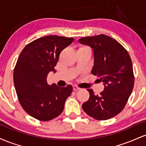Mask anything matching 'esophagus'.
<instances>
[{
    "mask_svg": "<svg viewBox=\"0 0 146 146\" xmlns=\"http://www.w3.org/2000/svg\"><path fill=\"white\" fill-rule=\"evenodd\" d=\"M73 90H75V91H77V90H80V88H79L78 86H75H75H73Z\"/></svg>",
    "mask_w": 146,
    "mask_h": 146,
    "instance_id": "obj_1",
    "label": "esophagus"
}]
</instances>
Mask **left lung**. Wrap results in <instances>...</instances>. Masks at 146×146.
I'll list each match as a JSON object with an SVG mask.
<instances>
[{
    "label": "left lung",
    "mask_w": 146,
    "mask_h": 146,
    "mask_svg": "<svg viewBox=\"0 0 146 146\" xmlns=\"http://www.w3.org/2000/svg\"><path fill=\"white\" fill-rule=\"evenodd\" d=\"M79 42L93 48L94 66L91 73L104 84L99 95L88 89L90 98L82 108L95 119H108L121 112L132 93L135 78L131 58L120 43L106 35L84 37Z\"/></svg>",
    "instance_id": "obj_1"
}]
</instances>
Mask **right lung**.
<instances>
[{"label": "right lung", "instance_id": "add662e5", "mask_svg": "<svg viewBox=\"0 0 146 146\" xmlns=\"http://www.w3.org/2000/svg\"><path fill=\"white\" fill-rule=\"evenodd\" d=\"M74 40L73 38L51 35L35 40L25 46L14 70V83L23 108L31 117L46 121L63 112L73 86L49 85L46 78L54 67L61 51Z\"/></svg>", "mask_w": 146, "mask_h": 146}]
</instances>
